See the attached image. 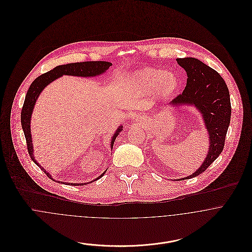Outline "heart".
I'll return each instance as SVG.
<instances>
[{"instance_id": "obj_1", "label": "heart", "mask_w": 252, "mask_h": 252, "mask_svg": "<svg viewBox=\"0 0 252 252\" xmlns=\"http://www.w3.org/2000/svg\"><path fill=\"white\" fill-rule=\"evenodd\" d=\"M129 86L142 93H154L158 98L171 96L180 86V80L175 73L163 70L146 68L130 74Z\"/></svg>"}]
</instances>
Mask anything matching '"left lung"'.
Wrapping results in <instances>:
<instances>
[{"label":"left lung","instance_id":"obj_1","mask_svg":"<svg viewBox=\"0 0 252 252\" xmlns=\"http://www.w3.org/2000/svg\"><path fill=\"white\" fill-rule=\"evenodd\" d=\"M187 74L186 86L170 105L193 106L202 113L210 146L202 166L192 175L181 180H189L204 173L223 150L230 125L231 103L228 87L221 75L202 61L185 57L177 59Z\"/></svg>","mask_w":252,"mask_h":252}]
</instances>
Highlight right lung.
Instances as JSON below:
<instances>
[{
    "label": "right lung",
    "instance_id": "obj_1",
    "mask_svg": "<svg viewBox=\"0 0 252 252\" xmlns=\"http://www.w3.org/2000/svg\"><path fill=\"white\" fill-rule=\"evenodd\" d=\"M110 66H111V64L109 62H106V61H88V62H78V63H70V64H66V65H61V66L55 67L53 70H51L49 72H45V73L39 75L30 85L29 90H28V92L26 94V97H25L23 108L21 110V125H22V129L24 131V135H25V138H26V143H27V148H28L29 155H30L31 159L35 162L36 166H38L41 170L44 171V169L35 160V157H34V154H33L34 150H33L32 136H31V126H30L32 112H33V109L35 108L36 99L38 98L40 92L50 82H52L53 80H55L56 78L64 75V74L65 75L82 76V77H91V76H96V75H99V74H102V73L106 72V71L108 70ZM121 131H122V126H119L118 129L116 130V132L114 133L112 139H111V143H110L111 148L113 146L114 141H115L117 135ZM106 172L107 171H105L99 178H97L95 180H99L100 178H102L105 175ZM44 173L47 175L48 178L52 179L50 174H48L45 171H44ZM58 182H60V181H58ZM66 184H70V185L73 184L75 186L85 185V183H68V182H66Z\"/></svg>",
    "mask_w": 252,
    "mask_h": 252
}]
</instances>
